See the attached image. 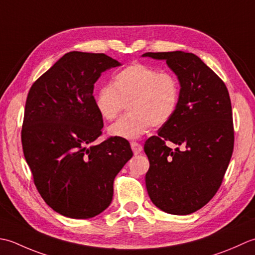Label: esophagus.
<instances>
[{"instance_id":"34e87169","label":"esophagus","mask_w":255,"mask_h":255,"mask_svg":"<svg viewBox=\"0 0 255 255\" xmlns=\"http://www.w3.org/2000/svg\"><path fill=\"white\" fill-rule=\"evenodd\" d=\"M131 147H132V150H133V153L135 154V155H137V154H139L142 152V149H143V146L139 143H136V142H132L131 143Z\"/></svg>"}]
</instances>
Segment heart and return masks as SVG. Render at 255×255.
<instances>
[{
    "instance_id": "heart-1",
    "label": "heart",
    "mask_w": 255,
    "mask_h": 255,
    "mask_svg": "<svg viewBox=\"0 0 255 255\" xmlns=\"http://www.w3.org/2000/svg\"><path fill=\"white\" fill-rule=\"evenodd\" d=\"M179 95V84L173 75L133 62L113 77L111 87L98 91L95 107L103 120L113 121L128 106L129 113L112 124L109 134L135 139L152 126L163 127L174 117Z\"/></svg>"
}]
</instances>
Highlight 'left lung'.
<instances>
[{
  "instance_id": "obj_1",
  "label": "left lung",
  "mask_w": 255,
  "mask_h": 255,
  "mask_svg": "<svg viewBox=\"0 0 255 255\" xmlns=\"http://www.w3.org/2000/svg\"><path fill=\"white\" fill-rule=\"evenodd\" d=\"M143 57L166 60L180 84L174 117L144 144L149 160L147 193L167 214H193L216 195L232 156L235 129L229 92L194 54L168 51ZM166 140L184 144V149L171 150Z\"/></svg>"
}]
</instances>
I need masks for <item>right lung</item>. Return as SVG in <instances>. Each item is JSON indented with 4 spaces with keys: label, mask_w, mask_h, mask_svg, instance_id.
<instances>
[{
    "label": "right lung",
    "mask_w": 255,
    "mask_h": 255,
    "mask_svg": "<svg viewBox=\"0 0 255 255\" xmlns=\"http://www.w3.org/2000/svg\"><path fill=\"white\" fill-rule=\"evenodd\" d=\"M120 65L105 54L70 51L34 82L26 99L24 156L41 198L65 217L89 219L106 210L114 178L133 156L126 138L93 143L103 128L93 88L103 71Z\"/></svg>",
    "instance_id": "right-lung-1"
}]
</instances>
